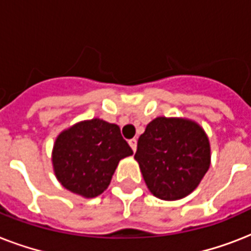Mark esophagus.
Wrapping results in <instances>:
<instances>
[{
	"mask_svg": "<svg viewBox=\"0 0 251 251\" xmlns=\"http://www.w3.org/2000/svg\"><path fill=\"white\" fill-rule=\"evenodd\" d=\"M129 145H130V147H131V150H133V152H135V151H137V139H135V138L130 139Z\"/></svg>",
	"mask_w": 251,
	"mask_h": 251,
	"instance_id": "obj_1",
	"label": "esophagus"
}]
</instances>
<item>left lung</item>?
Segmentation results:
<instances>
[{"instance_id":"left-lung-1","label":"left lung","mask_w":251,"mask_h":251,"mask_svg":"<svg viewBox=\"0 0 251 251\" xmlns=\"http://www.w3.org/2000/svg\"><path fill=\"white\" fill-rule=\"evenodd\" d=\"M135 160L149 190L177 201L197 189L211 163L210 142L197 122L157 117L138 139Z\"/></svg>"}]
</instances>
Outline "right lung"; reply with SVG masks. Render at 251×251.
I'll return each instance as SVG.
<instances>
[{
  "label": "right lung",
  "mask_w": 251,
  "mask_h": 251,
  "mask_svg": "<svg viewBox=\"0 0 251 251\" xmlns=\"http://www.w3.org/2000/svg\"><path fill=\"white\" fill-rule=\"evenodd\" d=\"M133 155L116 124L92 118L64 130L52 152L54 175L65 189L95 198L109 186L121 159Z\"/></svg>",
  "instance_id": "right-lung-1"
}]
</instances>
